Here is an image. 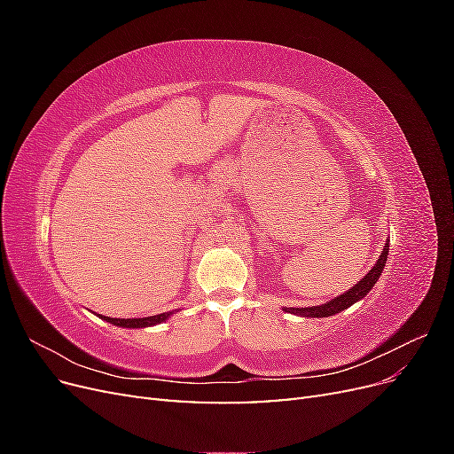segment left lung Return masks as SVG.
<instances>
[{
    "label": "left lung",
    "mask_w": 454,
    "mask_h": 454,
    "mask_svg": "<svg viewBox=\"0 0 454 454\" xmlns=\"http://www.w3.org/2000/svg\"><path fill=\"white\" fill-rule=\"evenodd\" d=\"M387 257H388V242L387 246H384V250L379 257V261L375 263V267L371 269L365 277L356 284L352 290H348L347 294H342L332 301H327L325 305H320V307H309V309H284L286 312H292V314H299V316H307V318H325V316H333L340 310L348 309L350 305H354L356 301L364 299L371 287H373L377 284V280L380 278V272L384 269V263H387Z\"/></svg>",
    "instance_id": "left-lung-1"
}]
</instances>
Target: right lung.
<instances>
[{"mask_svg":"<svg viewBox=\"0 0 454 454\" xmlns=\"http://www.w3.org/2000/svg\"><path fill=\"white\" fill-rule=\"evenodd\" d=\"M170 314L172 312H162L157 316H147V318H109V316H104V320L114 324V325H119V327H147V325H155V324L164 322Z\"/></svg>","mask_w":454,"mask_h":454,"instance_id":"right-lung-1","label":"right lung"}]
</instances>
